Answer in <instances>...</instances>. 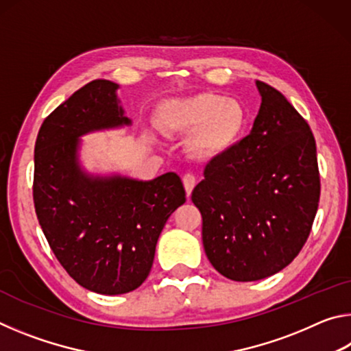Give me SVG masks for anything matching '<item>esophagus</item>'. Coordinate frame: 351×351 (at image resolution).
Instances as JSON below:
<instances>
[{"mask_svg":"<svg viewBox=\"0 0 351 351\" xmlns=\"http://www.w3.org/2000/svg\"><path fill=\"white\" fill-rule=\"evenodd\" d=\"M182 182H184V189H186V193L190 195L192 193L193 187L197 186V178H195L193 173H186L182 176Z\"/></svg>","mask_w":351,"mask_h":351,"instance_id":"esophagus-1","label":"esophagus"}]
</instances>
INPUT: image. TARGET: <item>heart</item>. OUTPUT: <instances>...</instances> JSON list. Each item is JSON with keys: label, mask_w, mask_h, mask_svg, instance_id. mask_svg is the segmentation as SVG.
<instances>
[{"label": "heart", "mask_w": 351, "mask_h": 351, "mask_svg": "<svg viewBox=\"0 0 351 351\" xmlns=\"http://www.w3.org/2000/svg\"><path fill=\"white\" fill-rule=\"evenodd\" d=\"M246 121L241 102L215 93L165 100L156 112L158 128L167 134L189 133L187 150L199 159L228 152L239 141Z\"/></svg>", "instance_id": "1"}]
</instances>
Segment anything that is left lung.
I'll return each mask as SVG.
<instances>
[{"mask_svg":"<svg viewBox=\"0 0 351 351\" xmlns=\"http://www.w3.org/2000/svg\"><path fill=\"white\" fill-rule=\"evenodd\" d=\"M254 127L206 165L192 192L203 245L219 274L261 280L293 261L310 237L320 197L316 141L280 91L257 80Z\"/></svg>","mask_w":351,"mask_h":351,"instance_id":"obj_1","label":"left lung"}]
</instances>
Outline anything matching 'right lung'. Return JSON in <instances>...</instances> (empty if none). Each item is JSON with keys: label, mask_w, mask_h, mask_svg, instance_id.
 Listing matches in <instances>:
<instances>
[{"label": "right lung", "mask_w": 351, "mask_h": 351, "mask_svg": "<svg viewBox=\"0 0 351 351\" xmlns=\"http://www.w3.org/2000/svg\"><path fill=\"white\" fill-rule=\"evenodd\" d=\"M117 85L93 80L41 123L34 153V206L52 252L83 288L123 294L152 269L159 234L186 203L176 173L153 181L94 178L77 162L79 136L128 125Z\"/></svg>", "instance_id": "1"}]
</instances>
